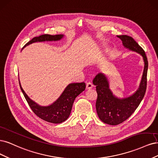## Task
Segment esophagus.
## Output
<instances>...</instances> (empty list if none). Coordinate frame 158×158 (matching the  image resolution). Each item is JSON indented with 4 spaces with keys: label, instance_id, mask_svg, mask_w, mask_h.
Masks as SVG:
<instances>
[{
    "label": "esophagus",
    "instance_id": "34e87169",
    "mask_svg": "<svg viewBox=\"0 0 158 158\" xmlns=\"http://www.w3.org/2000/svg\"><path fill=\"white\" fill-rule=\"evenodd\" d=\"M93 87V85L91 83L89 82V83H86V89H92Z\"/></svg>",
    "mask_w": 158,
    "mask_h": 158
}]
</instances>
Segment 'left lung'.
Listing matches in <instances>:
<instances>
[{
  "instance_id": "left-lung-1",
  "label": "left lung",
  "mask_w": 158,
  "mask_h": 158,
  "mask_svg": "<svg viewBox=\"0 0 158 158\" xmlns=\"http://www.w3.org/2000/svg\"><path fill=\"white\" fill-rule=\"evenodd\" d=\"M122 40L124 47L141 54L144 61V69L139 89L128 98L119 99L114 96L109 89V83L106 76L98 73L93 83L96 85L98 96L96 109L100 119L106 124L119 125L127 120L134 113L140 104L146 93L147 87V72L148 62L146 53L134 39L126 35H117Z\"/></svg>"
}]
</instances>
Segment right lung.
<instances>
[{
  "mask_svg": "<svg viewBox=\"0 0 158 158\" xmlns=\"http://www.w3.org/2000/svg\"><path fill=\"white\" fill-rule=\"evenodd\" d=\"M63 35H50L44 34L35 37L29 41L24 47L35 42L48 41V40H58L63 37ZM19 86L24 95L25 100L34 114L39 118L49 123H60L67 119L72 111L73 102L77 96L85 90L86 85L83 83H71L65 88L59 98L52 105L48 106H40L25 94L19 83Z\"/></svg>",
  "mask_w": 158,
  "mask_h": 158,
  "instance_id": "add662e5",
  "label": "right lung"
}]
</instances>
